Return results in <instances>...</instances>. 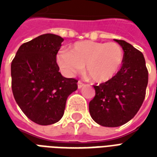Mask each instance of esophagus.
I'll return each mask as SVG.
<instances>
[{"mask_svg": "<svg viewBox=\"0 0 157 157\" xmlns=\"http://www.w3.org/2000/svg\"><path fill=\"white\" fill-rule=\"evenodd\" d=\"M77 86H78V88L81 89L84 86V83H82V82H80V81H79V82H77Z\"/></svg>", "mask_w": 157, "mask_h": 157, "instance_id": "1", "label": "esophagus"}]
</instances>
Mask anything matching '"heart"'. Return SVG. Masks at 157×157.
<instances>
[{"label":"heart","mask_w":157,"mask_h":157,"mask_svg":"<svg viewBox=\"0 0 157 157\" xmlns=\"http://www.w3.org/2000/svg\"><path fill=\"white\" fill-rule=\"evenodd\" d=\"M124 62V50L114 43L82 41L75 43L71 51L62 49L57 55V63L68 76L86 71L97 82H106L115 76Z\"/></svg>","instance_id":"1"}]
</instances>
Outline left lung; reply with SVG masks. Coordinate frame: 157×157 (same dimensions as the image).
Here are the masks:
<instances>
[{"label":"left lung","instance_id":"left-lung-1","mask_svg":"<svg viewBox=\"0 0 157 157\" xmlns=\"http://www.w3.org/2000/svg\"><path fill=\"white\" fill-rule=\"evenodd\" d=\"M124 50V62L109 82L94 86L89 102L92 119L105 127H118L135 117L141 107L148 84V71L141 52L124 40L114 39Z\"/></svg>","mask_w":157,"mask_h":157}]
</instances>
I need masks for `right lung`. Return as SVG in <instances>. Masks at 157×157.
I'll list each match as a JSON object with an SVG mask.
<instances>
[{
	"label": "right lung",
	"mask_w": 157,
	"mask_h": 157,
	"mask_svg": "<svg viewBox=\"0 0 157 157\" xmlns=\"http://www.w3.org/2000/svg\"><path fill=\"white\" fill-rule=\"evenodd\" d=\"M63 41L52 33L39 36L19 47L11 65L14 98L24 114L38 124L60 120L67 98L77 89V80L59 72L56 55Z\"/></svg>",
	"instance_id": "1"
}]
</instances>
